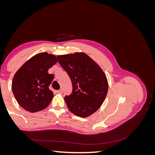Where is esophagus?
I'll list each match as a JSON object with an SVG mask.
<instances>
[{"instance_id":"34e87169","label":"esophagus","mask_w":155,"mask_h":155,"mask_svg":"<svg viewBox=\"0 0 155 155\" xmlns=\"http://www.w3.org/2000/svg\"><path fill=\"white\" fill-rule=\"evenodd\" d=\"M56 92H57V93H61L62 90H61V89H59V90H58V91H56Z\"/></svg>"}]
</instances>
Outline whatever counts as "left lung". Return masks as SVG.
Segmentation results:
<instances>
[{
  "label": "left lung",
  "instance_id": "obj_1",
  "mask_svg": "<svg viewBox=\"0 0 155 155\" xmlns=\"http://www.w3.org/2000/svg\"><path fill=\"white\" fill-rule=\"evenodd\" d=\"M57 58L72 81V94L64 97L68 109L82 118L94 113L104 103L108 92L104 71L85 53L58 55Z\"/></svg>",
  "mask_w": 155,
  "mask_h": 155
}]
</instances>
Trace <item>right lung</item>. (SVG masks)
<instances>
[{
    "mask_svg": "<svg viewBox=\"0 0 155 155\" xmlns=\"http://www.w3.org/2000/svg\"><path fill=\"white\" fill-rule=\"evenodd\" d=\"M55 56L46 52L37 54L18 69L12 81V91L18 104L30 112L47 107L54 97L49 86L54 75L48 69L57 63Z\"/></svg>",
    "mask_w": 155,
    "mask_h": 155,
    "instance_id": "1",
    "label": "right lung"
}]
</instances>
